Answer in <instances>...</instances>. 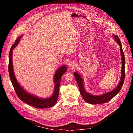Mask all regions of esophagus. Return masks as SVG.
Here are the masks:
<instances>
[{
    "label": "esophagus",
    "mask_w": 133,
    "mask_h": 133,
    "mask_svg": "<svg viewBox=\"0 0 133 133\" xmlns=\"http://www.w3.org/2000/svg\"><path fill=\"white\" fill-rule=\"evenodd\" d=\"M75 63L72 61H70L69 63H68V66H69L70 68H71V69L74 68V67L75 66Z\"/></svg>",
    "instance_id": "34e87169"
}]
</instances>
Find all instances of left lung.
I'll return each mask as SVG.
<instances>
[{"label":"left lung","instance_id":"left-lung-1","mask_svg":"<svg viewBox=\"0 0 133 133\" xmlns=\"http://www.w3.org/2000/svg\"><path fill=\"white\" fill-rule=\"evenodd\" d=\"M114 39L115 42L118 44V45L120 46V54H121V57L122 60V74H121V77H120V81L119 82L118 86L116 87L114 89L112 90L106 92V93L100 95H94L89 94V92H87L85 90L84 87V80L82 77L80 76L78 73L74 72V76H75V78L78 84L80 92L81 95H82L83 99L85 101L88 103L91 104H102V103H105L109 101L110 99L115 96L116 94H118V92L121 90L124 81V78H125V57H124V54L123 51L122 46L121 42H120L119 37L117 35H115L114 34H112Z\"/></svg>","mask_w":133,"mask_h":133}]
</instances>
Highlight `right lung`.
<instances>
[{
  "label": "right lung",
  "instance_id": "obj_1",
  "mask_svg": "<svg viewBox=\"0 0 133 133\" xmlns=\"http://www.w3.org/2000/svg\"><path fill=\"white\" fill-rule=\"evenodd\" d=\"M22 37L23 35L20 36L16 40L13 45L11 46L9 55V74L11 82L14 87L16 94L18 95L19 98L22 100L23 102L36 108L43 109L53 107L55 105L56 103L57 102L59 93V85L60 81H61V78L63 74L66 71V66L65 65H63L59 67L57 70L56 71L54 76V83L55 84L54 90L53 94H52L50 97L47 98H42L28 92L20 85L17 79H16L13 70V62H12L13 50L15 47L18 45V43Z\"/></svg>",
  "mask_w": 133,
  "mask_h": 133
}]
</instances>
